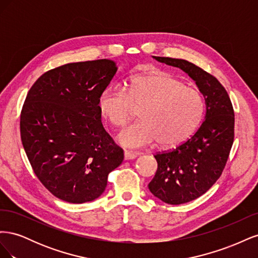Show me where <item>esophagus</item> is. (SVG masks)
I'll return each mask as SVG.
<instances>
[{
	"instance_id": "obj_1",
	"label": "esophagus",
	"mask_w": 258,
	"mask_h": 258,
	"mask_svg": "<svg viewBox=\"0 0 258 258\" xmlns=\"http://www.w3.org/2000/svg\"><path fill=\"white\" fill-rule=\"evenodd\" d=\"M139 155H140V154H139V153H137V152L124 151V153H123V158H124V160H131V159H135V158H137Z\"/></svg>"
}]
</instances>
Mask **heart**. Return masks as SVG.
Listing matches in <instances>:
<instances>
[{
    "label": "heart",
    "instance_id": "b5f03b06",
    "mask_svg": "<svg viewBox=\"0 0 258 258\" xmlns=\"http://www.w3.org/2000/svg\"><path fill=\"white\" fill-rule=\"evenodd\" d=\"M141 108L139 121L117 138L126 147L141 148L157 141L173 148L187 141L199 128L206 113L202 93L169 73L156 71L134 76L126 91L107 87L98 98L100 114L113 126L122 127Z\"/></svg>",
    "mask_w": 258,
    "mask_h": 258
}]
</instances>
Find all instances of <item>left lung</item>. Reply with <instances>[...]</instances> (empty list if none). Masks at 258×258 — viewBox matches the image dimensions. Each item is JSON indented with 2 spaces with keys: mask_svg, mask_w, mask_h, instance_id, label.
Returning <instances> with one entry per match:
<instances>
[{
  "mask_svg": "<svg viewBox=\"0 0 258 258\" xmlns=\"http://www.w3.org/2000/svg\"><path fill=\"white\" fill-rule=\"evenodd\" d=\"M153 58L188 74L206 101L205 120L196 134L174 150L154 156L158 168L148 189L168 205H182L207 192L221 176L235 137V113L227 91L213 75L187 60Z\"/></svg>",
  "mask_w": 258,
  "mask_h": 258,
  "instance_id": "obj_1",
  "label": "left lung"
}]
</instances>
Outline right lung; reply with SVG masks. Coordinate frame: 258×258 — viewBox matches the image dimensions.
Listing matches in <instances>:
<instances>
[{
    "instance_id": "right-lung-1",
    "label": "right lung",
    "mask_w": 258,
    "mask_h": 258,
    "mask_svg": "<svg viewBox=\"0 0 258 258\" xmlns=\"http://www.w3.org/2000/svg\"><path fill=\"white\" fill-rule=\"evenodd\" d=\"M116 62H73L44 73L29 90L20 116L21 142L35 175L53 196L84 204L105 190L123 151L104 130L98 98Z\"/></svg>"
}]
</instances>
